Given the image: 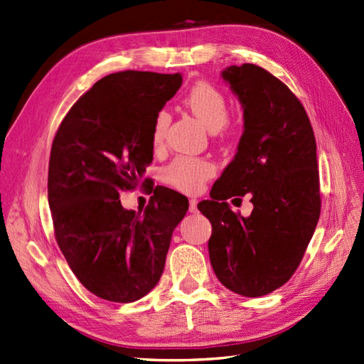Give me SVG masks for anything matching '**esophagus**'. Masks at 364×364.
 Wrapping results in <instances>:
<instances>
[{
  "label": "esophagus",
  "instance_id": "34e87169",
  "mask_svg": "<svg viewBox=\"0 0 364 364\" xmlns=\"http://www.w3.org/2000/svg\"><path fill=\"white\" fill-rule=\"evenodd\" d=\"M196 204H198V201H196L195 198H192V200L189 201V212H191V213H195L196 210H198V209H196Z\"/></svg>",
  "mask_w": 364,
  "mask_h": 364
}]
</instances>
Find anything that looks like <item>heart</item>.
Masks as SVG:
<instances>
[{
    "label": "heart",
    "mask_w": 364,
    "mask_h": 364,
    "mask_svg": "<svg viewBox=\"0 0 364 364\" xmlns=\"http://www.w3.org/2000/svg\"><path fill=\"white\" fill-rule=\"evenodd\" d=\"M184 103L207 128L215 132H225L232 128L228 120V102L221 90L200 80L192 85L184 97ZM171 123L168 111H159L152 123V146L160 149ZM215 175V164L205 159L176 157L163 169V180L183 192H198L207 180Z\"/></svg>",
    "instance_id": "1"
}]
</instances>
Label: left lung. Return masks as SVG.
I'll list each match as a JSON object with an SVG mask.
<instances>
[{
	"label": "left lung",
	"mask_w": 364,
	"mask_h": 364,
	"mask_svg": "<svg viewBox=\"0 0 364 364\" xmlns=\"http://www.w3.org/2000/svg\"><path fill=\"white\" fill-rule=\"evenodd\" d=\"M242 103L244 132L232 163L198 204L209 218V256L230 291L259 297L294 274L320 216V183L313 127L282 80L255 64L223 71ZM250 194L244 218L225 199Z\"/></svg>",
	"instance_id": "8db88e82"
}]
</instances>
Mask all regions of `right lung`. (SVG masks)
Returning a JSON list of instances; mask_svg holds the SVG:
<instances>
[{
  "mask_svg": "<svg viewBox=\"0 0 364 364\" xmlns=\"http://www.w3.org/2000/svg\"><path fill=\"white\" fill-rule=\"evenodd\" d=\"M183 77L112 73L67 112L51 144L48 205L56 242L88 291L109 302L146 296L164 269L173 228L189 209L184 195L157 186L146 209L127 210L152 161V123Z\"/></svg>",
  "mask_w": 364,
  "mask_h": 364,
  "instance_id": "1",
  "label": "right lung"
}]
</instances>
